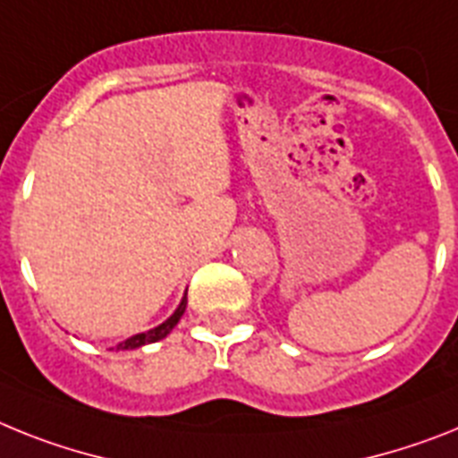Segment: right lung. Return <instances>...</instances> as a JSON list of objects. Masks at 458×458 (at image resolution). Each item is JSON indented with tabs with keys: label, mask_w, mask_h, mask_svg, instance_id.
Masks as SVG:
<instances>
[{
	"label": "right lung",
	"mask_w": 458,
	"mask_h": 458,
	"mask_svg": "<svg viewBox=\"0 0 458 458\" xmlns=\"http://www.w3.org/2000/svg\"><path fill=\"white\" fill-rule=\"evenodd\" d=\"M183 312H186V298H183L182 305L176 307V312L172 314V317L167 318L165 324H160V326H157V328H153V330H146V333H140V335L130 337V340L121 342V344H118L116 349H121V352H123V349H137V347H141V344H148V342L163 340V337L170 335V330L174 328L176 324H179V318H182Z\"/></svg>",
	"instance_id": "obj_1"
}]
</instances>
